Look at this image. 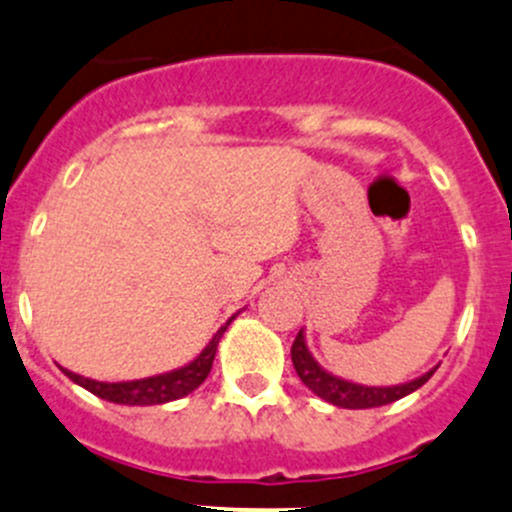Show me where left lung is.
Masks as SVG:
<instances>
[{
    "instance_id": "8db88e82",
    "label": "left lung",
    "mask_w": 512,
    "mask_h": 512,
    "mask_svg": "<svg viewBox=\"0 0 512 512\" xmlns=\"http://www.w3.org/2000/svg\"><path fill=\"white\" fill-rule=\"evenodd\" d=\"M292 365H295L297 375L305 382L307 388L322 398L325 403L337 405V408L347 410H365V408H380V405H390L395 400L405 398V395L415 393L418 388H423L425 382L433 377V372L438 370V365L433 370H428L425 375L415 377L410 382H400V385H385V388H377V385H360V382L342 380V377L327 372L320 362L312 357V352L307 350L305 330L297 332L295 342H292Z\"/></svg>"
}]
</instances>
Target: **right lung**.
<instances>
[{
	"label": "right lung",
	"mask_w": 512,
	"mask_h": 512,
	"mask_svg": "<svg viewBox=\"0 0 512 512\" xmlns=\"http://www.w3.org/2000/svg\"><path fill=\"white\" fill-rule=\"evenodd\" d=\"M235 320V315L220 327V330L212 335V340L202 347L200 355L195 357L187 365L177 367V370L162 372V375H152V377H142V380H127V382H102V380H92V377H82L77 372L67 370L62 367L64 375L69 377L72 382H77L79 388L89 390L97 398L109 400V403L117 405H165L172 403V400H180L185 395H190L192 390H197L202 382L207 380L212 370V360H215L217 345H220L222 335H225L227 325Z\"/></svg>",
	"instance_id": "obj_1"
}]
</instances>
